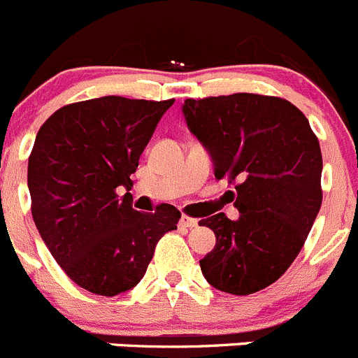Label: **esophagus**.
Here are the masks:
<instances>
[{
  "instance_id": "esophagus-1",
  "label": "esophagus",
  "mask_w": 358,
  "mask_h": 358,
  "mask_svg": "<svg viewBox=\"0 0 358 358\" xmlns=\"http://www.w3.org/2000/svg\"><path fill=\"white\" fill-rule=\"evenodd\" d=\"M180 226H182V228H196V226H198V220L196 219H192V217H189V215H182V219H180Z\"/></svg>"
}]
</instances>
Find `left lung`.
Instances as JSON below:
<instances>
[{"label": "left lung", "mask_w": 358, "mask_h": 358, "mask_svg": "<svg viewBox=\"0 0 358 358\" xmlns=\"http://www.w3.org/2000/svg\"><path fill=\"white\" fill-rule=\"evenodd\" d=\"M190 132L213 160L217 180L235 185L236 220H199L215 247L199 262L213 288L250 295L275 282L303 247L322 206V150L299 108L256 93L187 99Z\"/></svg>", "instance_id": "left-lung-1"}]
</instances>
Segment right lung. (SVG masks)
Masks as SVG:
<instances>
[{"instance_id":"obj_1","label":"right lung","mask_w":358,"mask_h":358,"mask_svg":"<svg viewBox=\"0 0 358 358\" xmlns=\"http://www.w3.org/2000/svg\"><path fill=\"white\" fill-rule=\"evenodd\" d=\"M175 100L100 96L63 106L36 134L28 160L31 215L52 258L81 288L115 296L145 275L155 245L182 213L132 208L143 150Z\"/></svg>"}]
</instances>
